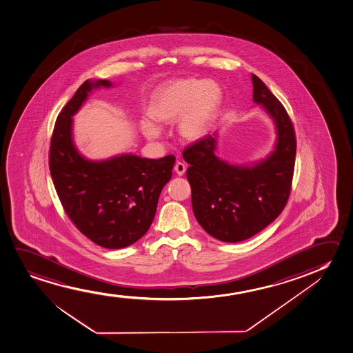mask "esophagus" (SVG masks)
Returning <instances> with one entry per match:
<instances>
[{
    "mask_svg": "<svg viewBox=\"0 0 353 353\" xmlns=\"http://www.w3.org/2000/svg\"><path fill=\"white\" fill-rule=\"evenodd\" d=\"M174 171H176V174H179V176H182V174L185 172V165L183 163H181V161H177L176 164H174Z\"/></svg>",
    "mask_w": 353,
    "mask_h": 353,
    "instance_id": "esophagus-1",
    "label": "esophagus"
}]
</instances>
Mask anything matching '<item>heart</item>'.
<instances>
[{
  "instance_id": "1",
  "label": "heart",
  "mask_w": 353,
  "mask_h": 353,
  "mask_svg": "<svg viewBox=\"0 0 353 353\" xmlns=\"http://www.w3.org/2000/svg\"><path fill=\"white\" fill-rule=\"evenodd\" d=\"M223 92L213 80L181 79L166 83L152 98L148 114L154 122L174 123L179 121V133L185 140L205 137L219 110ZM141 129L147 138L154 140L161 129L151 121H142Z\"/></svg>"
}]
</instances>
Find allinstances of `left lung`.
<instances>
[{
	"mask_svg": "<svg viewBox=\"0 0 353 353\" xmlns=\"http://www.w3.org/2000/svg\"><path fill=\"white\" fill-rule=\"evenodd\" d=\"M254 101L263 104L278 130L275 151L265 161L234 166L214 154L215 138L205 135L185 147L194 215L207 234L223 242L250 239L283 212L292 187L296 134L279 99L252 74Z\"/></svg>",
	"mask_w": 353,
	"mask_h": 353,
	"instance_id": "left-lung-1",
	"label": "left lung"
}]
</instances>
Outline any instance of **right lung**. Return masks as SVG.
I'll return each mask as SVG.
<instances>
[{
    "mask_svg": "<svg viewBox=\"0 0 353 353\" xmlns=\"http://www.w3.org/2000/svg\"><path fill=\"white\" fill-rule=\"evenodd\" d=\"M110 81L85 83L56 119L49 150V169L62 207L79 231L108 249H121L146 234L156 214L161 189L172 176L176 158L147 159L133 154L90 161L72 140V116L92 88Z\"/></svg>",
    "mask_w": 353,
    "mask_h": 353,
    "instance_id": "right-lung-1",
    "label": "right lung"
}]
</instances>
